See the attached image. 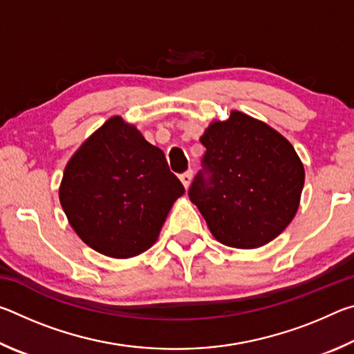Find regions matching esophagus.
Segmentation results:
<instances>
[{
	"mask_svg": "<svg viewBox=\"0 0 354 354\" xmlns=\"http://www.w3.org/2000/svg\"><path fill=\"white\" fill-rule=\"evenodd\" d=\"M192 178H194V171H192V170L184 171L183 175L179 176V179H181V183L184 184L185 189H189V185H190V183H192Z\"/></svg>",
	"mask_w": 354,
	"mask_h": 354,
	"instance_id": "obj_1",
	"label": "esophagus"
}]
</instances>
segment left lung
Listing matches in <instances>:
<instances>
[{
	"instance_id": "left-lung-1",
	"label": "left lung",
	"mask_w": 354,
	"mask_h": 354,
	"mask_svg": "<svg viewBox=\"0 0 354 354\" xmlns=\"http://www.w3.org/2000/svg\"><path fill=\"white\" fill-rule=\"evenodd\" d=\"M200 142L206 154L189 198L212 236L243 250L278 237L295 217L304 185V167L292 143L239 111L209 124Z\"/></svg>"
}]
</instances>
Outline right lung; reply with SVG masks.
Returning a JSON list of instances; mask_svg holds the SVG:
<instances>
[{"mask_svg": "<svg viewBox=\"0 0 354 354\" xmlns=\"http://www.w3.org/2000/svg\"><path fill=\"white\" fill-rule=\"evenodd\" d=\"M183 194L162 149L122 117L109 118L82 143L59 187L64 212L81 241L117 259L153 247Z\"/></svg>", "mask_w": 354, "mask_h": 354, "instance_id": "right-lung-1", "label": "right lung"}]
</instances>
